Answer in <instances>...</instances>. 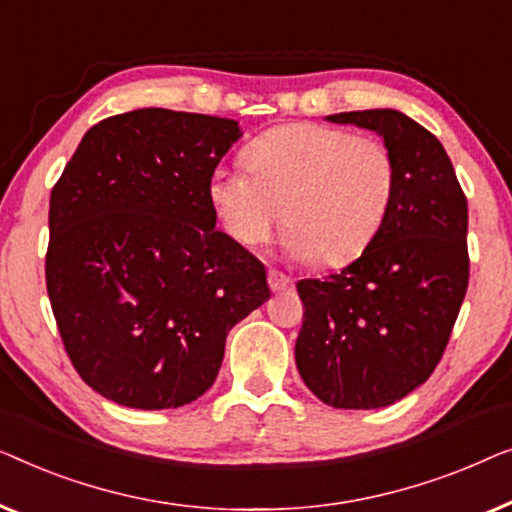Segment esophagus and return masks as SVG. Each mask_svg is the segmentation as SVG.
I'll list each match as a JSON object with an SVG mask.
<instances>
[{
	"mask_svg": "<svg viewBox=\"0 0 512 512\" xmlns=\"http://www.w3.org/2000/svg\"><path fill=\"white\" fill-rule=\"evenodd\" d=\"M287 285H290V278H287L285 273H280L276 269H269V287L273 292H283Z\"/></svg>",
	"mask_w": 512,
	"mask_h": 512,
	"instance_id": "1",
	"label": "esophagus"
}]
</instances>
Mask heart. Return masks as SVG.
Returning <instances> with one entry per match:
<instances>
[{
  "instance_id": "heart-1",
  "label": "heart",
  "mask_w": 512,
  "mask_h": 512,
  "mask_svg": "<svg viewBox=\"0 0 512 512\" xmlns=\"http://www.w3.org/2000/svg\"><path fill=\"white\" fill-rule=\"evenodd\" d=\"M243 169H215L208 201L246 248L262 246L283 211L292 259L343 266L371 246L390 213L397 169L383 141L318 122H290L243 148Z\"/></svg>"
}]
</instances>
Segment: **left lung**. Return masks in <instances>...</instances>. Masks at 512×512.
Instances as JSON below:
<instances>
[{"mask_svg": "<svg viewBox=\"0 0 512 512\" xmlns=\"http://www.w3.org/2000/svg\"><path fill=\"white\" fill-rule=\"evenodd\" d=\"M327 120L376 132L394 157L397 185L383 227L355 262L297 283L306 313L294 359L327 406L383 408L441 362L469 285V208L441 141L406 113Z\"/></svg>", "mask_w": 512, "mask_h": 512, "instance_id": "1", "label": "left lung"}]
</instances>
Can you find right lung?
Listing matches in <instances>:
<instances>
[{
    "instance_id": "add662e5",
    "label": "right lung",
    "mask_w": 512,
    "mask_h": 512,
    "mask_svg": "<svg viewBox=\"0 0 512 512\" xmlns=\"http://www.w3.org/2000/svg\"><path fill=\"white\" fill-rule=\"evenodd\" d=\"M241 134L215 115H113L50 192V306L71 364L104 399L141 410L199 399L229 329L271 297L264 264L215 229L208 201Z\"/></svg>"
}]
</instances>
